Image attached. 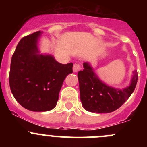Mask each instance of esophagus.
Masks as SVG:
<instances>
[{
  "mask_svg": "<svg viewBox=\"0 0 147 147\" xmlns=\"http://www.w3.org/2000/svg\"><path fill=\"white\" fill-rule=\"evenodd\" d=\"M81 69V67H80V65L79 64H74V67H73V71L74 73H77L78 71H80Z\"/></svg>",
  "mask_w": 147,
  "mask_h": 147,
  "instance_id": "1",
  "label": "esophagus"
}]
</instances>
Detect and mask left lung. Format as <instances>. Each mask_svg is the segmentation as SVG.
Returning a JSON list of instances; mask_svg holds the SVG:
<instances>
[{
    "instance_id": "8db88e82",
    "label": "left lung",
    "mask_w": 147,
    "mask_h": 147,
    "mask_svg": "<svg viewBox=\"0 0 147 147\" xmlns=\"http://www.w3.org/2000/svg\"><path fill=\"white\" fill-rule=\"evenodd\" d=\"M78 73L82 107L92 113H111L117 110L131 96L138 82L137 71L132 72L129 85L122 89L113 88L100 80L90 62L83 63Z\"/></svg>"
}]
</instances>
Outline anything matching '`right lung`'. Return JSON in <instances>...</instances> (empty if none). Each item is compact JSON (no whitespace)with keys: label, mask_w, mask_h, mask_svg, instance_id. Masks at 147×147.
Returning <instances> with one entry per match:
<instances>
[{"label":"right lung","mask_w":147,"mask_h":147,"mask_svg":"<svg viewBox=\"0 0 147 147\" xmlns=\"http://www.w3.org/2000/svg\"><path fill=\"white\" fill-rule=\"evenodd\" d=\"M42 32L20 40L11 57V91L22 107L44 112L56 107L66 76L73 73V63L61 64L51 54L40 53L38 42Z\"/></svg>","instance_id":"add662e5"}]
</instances>
